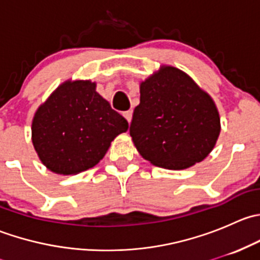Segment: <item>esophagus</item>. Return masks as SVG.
Segmentation results:
<instances>
[{"label":"esophagus","mask_w":260,"mask_h":260,"mask_svg":"<svg viewBox=\"0 0 260 260\" xmlns=\"http://www.w3.org/2000/svg\"><path fill=\"white\" fill-rule=\"evenodd\" d=\"M123 117L128 120V123H131V120H132V111L124 112V113H123Z\"/></svg>","instance_id":"obj_1"}]
</instances>
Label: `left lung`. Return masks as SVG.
Wrapping results in <instances>:
<instances>
[{
    "mask_svg": "<svg viewBox=\"0 0 260 260\" xmlns=\"http://www.w3.org/2000/svg\"><path fill=\"white\" fill-rule=\"evenodd\" d=\"M129 135L154 166L185 170L209 156L219 138L216 104L190 75L171 65L140 83Z\"/></svg>",
    "mask_w": 260,
    "mask_h": 260,
    "instance_id": "8db88e82",
    "label": "left lung"
}]
</instances>
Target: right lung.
Masks as SVG:
<instances>
[{"label": "right lung", "mask_w": 260, "mask_h": 260, "mask_svg": "<svg viewBox=\"0 0 260 260\" xmlns=\"http://www.w3.org/2000/svg\"><path fill=\"white\" fill-rule=\"evenodd\" d=\"M90 80H67L35 112L34 148L44 166L57 175H77L104 157L128 122L95 90Z\"/></svg>", "instance_id": "obj_1"}]
</instances>
